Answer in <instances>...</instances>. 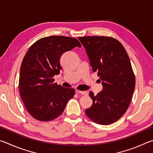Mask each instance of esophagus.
<instances>
[{
	"instance_id": "1",
	"label": "esophagus",
	"mask_w": 153,
	"mask_h": 153,
	"mask_svg": "<svg viewBox=\"0 0 153 153\" xmlns=\"http://www.w3.org/2000/svg\"><path fill=\"white\" fill-rule=\"evenodd\" d=\"M76 93H80V94L81 95H88V92L86 91H76Z\"/></svg>"
}]
</instances>
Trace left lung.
<instances>
[{
    "mask_svg": "<svg viewBox=\"0 0 153 153\" xmlns=\"http://www.w3.org/2000/svg\"><path fill=\"white\" fill-rule=\"evenodd\" d=\"M93 71H97L103 90L89 92L93 104L85 113L95 123L108 125L116 122L128 108L135 88L130 60L121 43L111 37H80Z\"/></svg>",
    "mask_w": 153,
    "mask_h": 153,
    "instance_id": "obj_1",
    "label": "left lung"
}]
</instances>
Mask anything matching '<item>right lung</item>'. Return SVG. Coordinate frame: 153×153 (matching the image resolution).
<instances>
[{
	"instance_id": "obj_1",
	"label": "right lung",
	"mask_w": 153,
	"mask_h": 153,
	"mask_svg": "<svg viewBox=\"0 0 153 153\" xmlns=\"http://www.w3.org/2000/svg\"><path fill=\"white\" fill-rule=\"evenodd\" d=\"M75 47L81 48L78 39L60 36L43 37L29 48L21 63L19 92L27 110L35 119L48 122L62 114L74 89L54 82L59 74L62 55Z\"/></svg>"
}]
</instances>
